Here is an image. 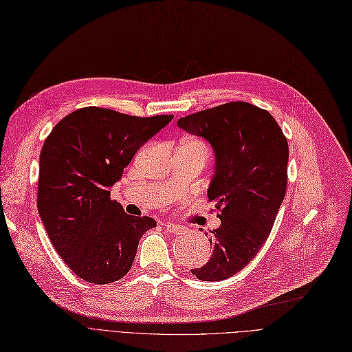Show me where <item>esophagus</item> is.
Returning <instances> with one entry per match:
<instances>
[{
	"mask_svg": "<svg viewBox=\"0 0 352 352\" xmlns=\"http://www.w3.org/2000/svg\"><path fill=\"white\" fill-rule=\"evenodd\" d=\"M165 229L169 232V233H174V235H177V233H181V232H186V228L181 226V225H177V223H165Z\"/></svg>",
	"mask_w": 352,
	"mask_h": 352,
	"instance_id": "34e87169",
	"label": "esophagus"
}]
</instances>
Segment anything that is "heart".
Returning <instances> with one entry per match:
<instances>
[{
	"label": "heart",
	"instance_id": "heart-1",
	"mask_svg": "<svg viewBox=\"0 0 352 352\" xmlns=\"http://www.w3.org/2000/svg\"><path fill=\"white\" fill-rule=\"evenodd\" d=\"M188 142H191V143H194V145H197L199 148H201V149H204L206 152H207V146H206V143L203 142V140H199V139H190Z\"/></svg>",
	"mask_w": 352,
	"mask_h": 352
}]
</instances>
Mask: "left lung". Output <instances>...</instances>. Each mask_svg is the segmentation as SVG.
I'll use <instances>...</instances> for the list:
<instances>
[{
    "label": "left lung",
    "mask_w": 352,
    "mask_h": 352,
    "mask_svg": "<svg viewBox=\"0 0 352 352\" xmlns=\"http://www.w3.org/2000/svg\"><path fill=\"white\" fill-rule=\"evenodd\" d=\"M177 124L209 142L216 158L207 196L220 226L212 232L209 263L191 272L203 281L226 280L252 261L276 222L287 187L289 143L274 117L245 101L181 117Z\"/></svg>",
    "instance_id": "8db88e82"
}]
</instances>
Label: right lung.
Returning <instances> with one entry per match:
<instances>
[{
    "mask_svg": "<svg viewBox=\"0 0 352 352\" xmlns=\"http://www.w3.org/2000/svg\"><path fill=\"white\" fill-rule=\"evenodd\" d=\"M173 117L84 107L63 117L46 138L38 161L37 210L52 245L75 276L109 284L132 267L142 235L156 222L124 213L110 199V187Z\"/></svg>",
    "mask_w": 352,
    "mask_h": 352,
    "instance_id": "obj_1",
    "label": "right lung"
}]
</instances>
